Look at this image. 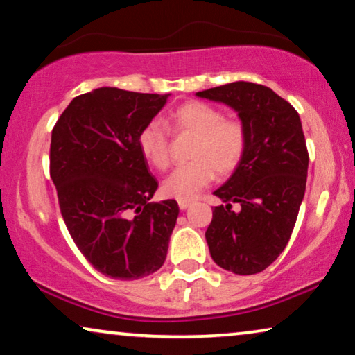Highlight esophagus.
Segmentation results:
<instances>
[{"mask_svg": "<svg viewBox=\"0 0 355 355\" xmlns=\"http://www.w3.org/2000/svg\"><path fill=\"white\" fill-rule=\"evenodd\" d=\"M191 206V201H178V207H180L182 211H185L187 207Z\"/></svg>", "mask_w": 355, "mask_h": 355, "instance_id": "34e87169", "label": "esophagus"}]
</instances>
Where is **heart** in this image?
Returning a JSON list of instances; mask_svg holds the SVG:
<instances>
[{
  "label": "heart",
  "mask_w": 355,
  "mask_h": 355,
  "mask_svg": "<svg viewBox=\"0 0 355 355\" xmlns=\"http://www.w3.org/2000/svg\"><path fill=\"white\" fill-rule=\"evenodd\" d=\"M177 133L196 135L191 162L178 165L162 182L164 195L178 201H191L214 180L216 172H234L247 149V131L237 120H225L220 110L209 103L191 101L180 105L170 116ZM138 146L143 157L154 168L164 170L170 162L168 130L159 120L141 130Z\"/></svg>",
  "instance_id": "heart-1"
}]
</instances>
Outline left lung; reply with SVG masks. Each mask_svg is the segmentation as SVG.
<instances>
[{"mask_svg":"<svg viewBox=\"0 0 355 355\" xmlns=\"http://www.w3.org/2000/svg\"><path fill=\"white\" fill-rule=\"evenodd\" d=\"M225 103L247 131L237 168L214 195L206 242L217 266L248 276L261 272L284 252L305 195L309 153L299 113L272 89L230 83L196 92ZM237 202L239 211H232Z\"/></svg>","mask_w":355,"mask_h":355,"instance_id":"left-lung-1","label":"left lung"}]
</instances>
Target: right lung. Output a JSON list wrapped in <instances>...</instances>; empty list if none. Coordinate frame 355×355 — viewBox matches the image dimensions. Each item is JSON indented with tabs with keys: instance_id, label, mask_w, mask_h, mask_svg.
Here are the masks:
<instances>
[{
	"instance_id": "add662e5",
	"label": "right lung",
	"mask_w": 355,
	"mask_h": 355,
	"mask_svg": "<svg viewBox=\"0 0 355 355\" xmlns=\"http://www.w3.org/2000/svg\"><path fill=\"white\" fill-rule=\"evenodd\" d=\"M170 94L98 87L74 97L51 131L50 175L74 243L98 272L135 281L165 261L175 200L150 202L159 183L141 154V130Z\"/></svg>"
}]
</instances>
